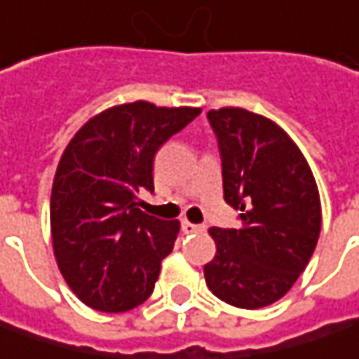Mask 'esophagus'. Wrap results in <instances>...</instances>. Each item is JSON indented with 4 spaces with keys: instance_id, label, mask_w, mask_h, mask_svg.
I'll list each match as a JSON object with an SVG mask.
<instances>
[{
    "instance_id": "1",
    "label": "esophagus",
    "mask_w": 359,
    "mask_h": 359,
    "mask_svg": "<svg viewBox=\"0 0 359 359\" xmlns=\"http://www.w3.org/2000/svg\"><path fill=\"white\" fill-rule=\"evenodd\" d=\"M182 229L187 233H197V231H205V225H197V223L191 222H182Z\"/></svg>"
}]
</instances>
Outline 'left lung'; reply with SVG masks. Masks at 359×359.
<instances>
[{"instance_id": "8db88e82", "label": "left lung", "mask_w": 359, "mask_h": 359, "mask_svg": "<svg viewBox=\"0 0 359 359\" xmlns=\"http://www.w3.org/2000/svg\"><path fill=\"white\" fill-rule=\"evenodd\" d=\"M222 156L223 197L240 227H211L217 254L205 264L215 297L260 309L285 297L321 231L317 182L294 142L270 119L240 107L207 114Z\"/></svg>"}]
</instances>
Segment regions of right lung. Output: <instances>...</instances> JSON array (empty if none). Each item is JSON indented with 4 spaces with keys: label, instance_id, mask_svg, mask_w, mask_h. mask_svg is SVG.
Returning a JSON list of instances; mask_svg holds the SVG:
<instances>
[{
    "label": "right lung",
    "instance_id": "right-lung-1",
    "mask_svg": "<svg viewBox=\"0 0 359 359\" xmlns=\"http://www.w3.org/2000/svg\"><path fill=\"white\" fill-rule=\"evenodd\" d=\"M201 109L134 101L87 121L58 162L50 197L54 256L73 292L91 309L142 305L172 252L179 222L146 215L137 195L154 193V156Z\"/></svg>",
    "mask_w": 359,
    "mask_h": 359
}]
</instances>
